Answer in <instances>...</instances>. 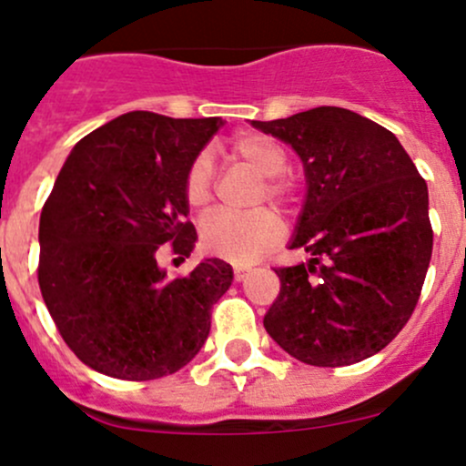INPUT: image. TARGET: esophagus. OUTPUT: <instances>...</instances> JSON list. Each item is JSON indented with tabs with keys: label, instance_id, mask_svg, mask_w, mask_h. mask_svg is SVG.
Instances as JSON below:
<instances>
[{
	"label": "esophagus",
	"instance_id": "esophagus-1",
	"mask_svg": "<svg viewBox=\"0 0 466 466\" xmlns=\"http://www.w3.org/2000/svg\"><path fill=\"white\" fill-rule=\"evenodd\" d=\"M248 271L249 269H245V267H234V280L237 282L245 280V278H248Z\"/></svg>",
	"mask_w": 466,
	"mask_h": 466
}]
</instances>
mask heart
I'll return each mask as SVG.
<instances>
[{
    "instance_id": "b5f03b06",
    "label": "heart",
    "mask_w": 466,
    "mask_h": 466,
    "mask_svg": "<svg viewBox=\"0 0 466 466\" xmlns=\"http://www.w3.org/2000/svg\"><path fill=\"white\" fill-rule=\"evenodd\" d=\"M232 155L263 175L265 186L260 197L276 203H289L293 197V181L282 170L287 168V151L265 133L248 131L232 140ZM215 192V166L210 153H199L192 159L184 177V199L192 210H201ZM285 234L282 218L274 210H258L251 215L212 212L201 223L199 243L206 254L232 263H251L271 249Z\"/></svg>"
}]
</instances>
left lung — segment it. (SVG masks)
<instances>
[{"mask_svg":"<svg viewBox=\"0 0 466 466\" xmlns=\"http://www.w3.org/2000/svg\"><path fill=\"white\" fill-rule=\"evenodd\" d=\"M251 125L296 148L307 203L293 248L307 265L274 267L265 315L280 349L311 366H350L383 350L414 313L434 245L427 184L392 131L341 106Z\"/></svg>","mask_w":466,"mask_h":466,"instance_id":"obj_1","label":"left lung"}]
</instances>
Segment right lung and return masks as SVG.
<instances>
[{
    "instance_id": "right-lung-1",
    "label": "right lung",
    "mask_w": 466,
    "mask_h": 466,
    "mask_svg": "<svg viewBox=\"0 0 466 466\" xmlns=\"http://www.w3.org/2000/svg\"><path fill=\"white\" fill-rule=\"evenodd\" d=\"M221 117L131 111L85 136L55 181L39 223V287L69 350L127 381L184 368L232 285L218 258L166 278L157 256L188 258L197 232L184 199L192 159Z\"/></svg>"
}]
</instances>
